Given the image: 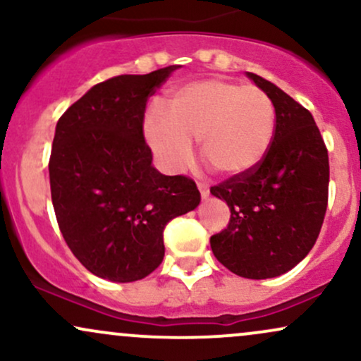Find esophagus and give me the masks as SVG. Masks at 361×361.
Segmentation results:
<instances>
[{"instance_id":"esophagus-1","label":"esophagus","mask_w":361,"mask_h":361,"mask_svg":"<svg viewBox=\"0 0 361 361\" xmlns=\"http://www.w3.org/2000/svg\"><path fill=\"white\" fill-rule=\"evenodd\" d=\"M197 186H198V190H200V195H202V198H207L209 197V186H207L205 183H197Z\"/></svg>"}]
</instances>
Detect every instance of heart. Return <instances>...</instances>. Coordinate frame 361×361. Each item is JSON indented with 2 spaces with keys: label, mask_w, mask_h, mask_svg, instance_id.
Listing matches in <instances>:
<instances>
[{
  "label": "heart",
  "mask_w": 361,
  "mask_h": 361,
  "mask_svg": "<svg viewBox=\"0 0 361 361\" xmlns=\"http://www.w3.org/2000/svg\"><path fill=\"white\" fill-rule=\"evenodd\" d=\"M276 130L271 98L256 86L207 78L176 86L166 97V115L144 117V137L161 168L180 173L193 157V142L222 175L251 173L270 151Z\"/></svg>",
  "instance_id": "b5f03b06"
}]
</instances>
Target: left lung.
I'll list each match as a JSON object with an SVG mask.
<instances>
[{"instance_id":"left-lung-1","label":"left lung","mask_w":361,"mask_h":361,"mask_svg":"<svg viewBox=\"0 0 361 361\" xmlns=\"http://www.w3.org/2000/svg\"><path fill=\"white\" fill-rule=\"evenodd\" d=\"M247 78L275 105V139L258 168L210 188L231 210L210 247L227 270L263 280L292 270L316 244L327 209L329 157L307 109L258 74Z\"/></svg>"}]
</instances>
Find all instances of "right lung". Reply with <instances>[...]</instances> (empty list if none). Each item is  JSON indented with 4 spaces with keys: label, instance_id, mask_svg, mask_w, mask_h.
Masks as SVG:
<instances>
[{
    "label": "right lung",
    "instance_id": "add662e5",
    "mask_svg": "<svg viewBox=\"0 0 361 361\" xmlns=\"http://www.w3.org/2000/svg\"><path fill=\"white\" fill-rule=\"evenodd\" d=\"M175 69L98 82L56 126L49 159L54 212L69 250L100 279L127 283L154 271L166 224L200 204L193 180L152 166L144 139L146 103Z\"/></svg>",
    "mask_w": 361,
    "mask_h": 361
}]
</instances>
